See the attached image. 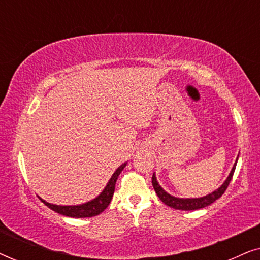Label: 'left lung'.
Segmentation results:
<instances>
[{
    "instance_id": "obj_1",
    "label": "left lung",
    "mask_w": 260,
    "mask_h": 260,
    "mask_svg": "<svg viewBox=\"0 0 260 260\" xmlns=\"http://www.w3.org/2000/svg\"><path fill=\"white\" fill-rule=\"evenodd\" d=\"M237 162H238V157L236 159V163H234L232 170H231L230 175L227 176V179L225 180V182H223L221 186L218 188V189L212 191L211 194L206 195V197L191 198V199L173 197V195L167 193V191L163 189L161 186H159V183L157 182V179H156L155 173H154V175H152V181H151L152 187H154L156 194H157V197L161 199V201L163 202V204H166L167 206H169V207H172L174 209H181V211H194V209L204 208V207H206V206H209L211 204H213L215 200H218V199L221 197L223 193H225V190L227 189V187H229L231 180H232L234 170H236Z\"/></svg>"
}]
</instances>
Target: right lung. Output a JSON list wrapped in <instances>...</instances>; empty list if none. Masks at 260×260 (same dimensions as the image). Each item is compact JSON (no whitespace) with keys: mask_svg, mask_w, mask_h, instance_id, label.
<instances>
[{"mask_svg":"<svg viewBox=\"0 0 260 260\" xmlns=\"http://www.w3.org/2000/svg\"><path fill=\"white\" fill-rule=\"evenodd\" d=\"M126 163H123L120 165L118 168L116 169V172L112 174L111 179L109 180L108 184H106L104 189L98 197H95L92 200L85 202V204L81 205H74V206H60V205H53L49 204V202L45 201L44 199L39 198L40 200L44 202V204L49 207L53 211L59 213V214H62L65 216H71V218H91V216H95L106 209L110 202H111V199L113 197V191H115V186L116 181L118 179L119 174L122 173V170L125 168Z\"/></svg>","mask_w":260,"mask_h":260,"instance_id":"add662e5","label":"right lung"}]
</instances>
